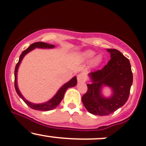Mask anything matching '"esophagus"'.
I'll return each mask as SVG.
<instances>
[{
    "mask_svg": "<svg viewBox=\"0 0 146 146\" xmlns=\"http://www.w3.org/2000/svg\"><path fill=\"white\" fill-rule=\"evenodd\" d=\"M77 78H78V81L79 82H84V79H85V76H84V74H83V73H80Z\"/></svg>",
    "mask_w": 146,
    "mask_h": 146,
    "instance_id": "esophagus-1",
    "label": "esophagus"
}]
</instances>
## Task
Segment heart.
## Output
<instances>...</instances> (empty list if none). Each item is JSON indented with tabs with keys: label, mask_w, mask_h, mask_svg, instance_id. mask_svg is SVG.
<instances>
[{
	"label": "heart",
	"mask_w": 146,
	"mask_h": 146,
	"mask_svg": "<svg viewBox=\"0 0 146 146\" xmlns=\"http://www.w3.org/2000/svg\"><path fill=\"white\" fill-rule=\"evenodd\" d=\"M95 55V52L94 50H84V52H82L81 57L84 61H88L90 60L91 58H92L94 57V55ZM102 57L101 56L97 55L91 60V66L92 67L97 66L98 65L100 64V63L101 62Z\"/></svg>",
	"instance_id": "heart-1"
}]
</instances>
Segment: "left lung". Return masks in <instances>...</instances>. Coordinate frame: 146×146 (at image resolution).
I'll list each match as a JSON object with an SVG mask.
<instances>
[{
    "label": "left lung",
    "mask_w": 146,
    "mask_h": 146,
    "mask_svg": "<svg viewBox=\"0 0 146 146\" xmlns=\"http://www.w3.org/2000/svg\"><path fill=\"white\" fill-rule=\"evenodd\" d=\"M111 59L101 70L89 73L91 82L87 84V91L82 101L89 113L105 116L114 112L125 104L129 98L133 82L129 61L116 49H107ZM103 86H110L113 94L111 97L102 96Z\"/></svg>",
    "instance_id": "left-lung-1"
}]
</instances>
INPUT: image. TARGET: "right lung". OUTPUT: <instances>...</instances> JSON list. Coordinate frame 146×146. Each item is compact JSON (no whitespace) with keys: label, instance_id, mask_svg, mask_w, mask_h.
Masks as SVG:
<instances>
[{"label":"right lung","instance_id":"obj_1","mask_svg":"<svg viewBox=\"0 0 146 146\" xmlns=\"http://www.w3.org/2000/svg\"><path fill=\"white\" fill-rule=\"evenodd\" d=\"M54 47H55L54 45L46 44V43L44 42H40V41L39 42H35L34 44L30 45L26 50L23 51L21 55L19 57V60L18 63L16 65L15 70H14V86H15L16 91H17V94H18L19 96L21 98L22 100L26 103V105H28V107H30V108L33 109V110H39V111H50V110H53L55 107L58 106L59 104H60V102L62 100L66 91L68 88L73 87V86H75L77 84V78L75 76L73 77L70 81H68V82H66V84H64V85L59 89V91H57V94H55V96L52 98H51L50 100H48V101L44 102V103L41 104H35L29 102L28 100H27L26 99L22 96V94H21L20 91H19L18 88V86H17V70H18L19 65H20L21 62L22 60H23L24 56L26 55L27 53H28L29 52L33 50V49H35V48H52Z\"/></svg>","mask_w":146,"mask_h":146}]
</instances>
